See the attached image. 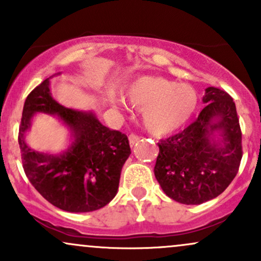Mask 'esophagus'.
<instances>
[{
	"label": "esophagus",
	"mask_w": 261,
	"mask_h": 261,
	"mask_svg": "<svg viewBox=\"0 0 261 261\" xmlns=\"http://www.w3.org/2000/svg\"><path fill=\"white\" fill-rule=\"evenodd\" d=\"M140 139H141V137L139 136V135H135V134H131L130 136H128V141H130L131 146L136 145V143L140 141Z\"/></svg>",
	"instance_id": "obj_1"
}]
</instances>
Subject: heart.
I'll use <instances>...</instances> for the list:
<instances>
[{"mask_svg":"<svg viewBox=\"0 0 261 261\" xmlns=\"http://www.w3.org/2000/svg\"><path fill=\"white\" fill-rule=\"evenodd\" d=\"M127 99L143 108L142 120L154 135H166L187 124L197 106L196 91L160 77H143L130 86Z\"/></svg>","mask_w":261,"mask_h":261,"instance_id":"heart-1","label":"heart"}]
</instances>
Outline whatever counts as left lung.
I'll return each mask as SVG.
<instances>
[{
	"label": "left lung",
	"mask_w": 261,
	"mask_h": 261,
	"mask_svg": "<svg viewBox=\"0 0 261 261\" xmlns=\"http://www.w3.org/2000/svg\"><path fill=\"white\" fill-rule=\"evenodd\" d=\"M206 107L180 133L161 140L154 175L170 199L185 205L215 199L226 190L241 166L242 131L236 104L227 92L206 88ZM220 129L223 145L209 140Z\"/></svg>",
	"instance_id": "left-lung-1"
}]
</instances>
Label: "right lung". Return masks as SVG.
<instances>
[{"instance_id": "add662e5", "label": "right lung", "mask_w": 261, "mask_h": 261, "mask_svg": "<svg viewBox=\"0 0 261 261\" xmlns=\"http://www.w3.org/2000/svg\"><path fill=\"white\" fill-rule=\"evenodd\" d=\"M35 112L58 115L73 130L71 147L60 156L39 154L24 141ZM23 169L45 200L68 212H91L118 193L124 163L131 153L125 134L110 130L93 113L62 107L51 97L49 79L27 97L18 133Z\"/></svg>"}]
</instances>
